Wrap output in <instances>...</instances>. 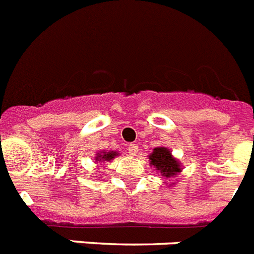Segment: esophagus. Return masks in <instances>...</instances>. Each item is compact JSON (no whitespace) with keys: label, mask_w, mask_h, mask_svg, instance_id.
<instances>
[{"label":"esophagus","mask_w":254,"mask_h":254,"mask_svg":"<svg viewBox=\"0 0 254 254\" xmlns=\"http://www.w3.org/2000/svg\"><path fill=\"white\" fill-rule=\"evenodd\" d=\"M137 151H138L137 143H129V145H128V152H129V155H132V156H134V155L137 154Z\"/></svg>","instance_id":"34e87169"}]
</instances>
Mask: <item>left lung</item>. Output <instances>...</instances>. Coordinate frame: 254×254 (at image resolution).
Segmentation results:
<instances>
[{"instance_id":"obj_1","label":"left lung","mask_w":254,"mask_h":254,"mask_svg":"<svg viewBox=\"0 0 254 254\" xmlns=\"http://www.w3.org/2000/svg\"><path fill=\"white\" fill-rule=\"evenodd\" d=\"M149 159L151 160V165L156 167V170H159L167 178L176 176L177 173L181 172L179 163L173 158L172 152L168 149H165V147H156V149H154Z\"/></svg>"}]
</instances>
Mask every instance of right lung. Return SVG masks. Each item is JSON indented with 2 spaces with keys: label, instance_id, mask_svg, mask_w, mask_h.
Wrapping results in <instances>:
<instances>
[{
  "label": "right lung",
  "instance_id": "1",
  "mask_svg": "<svg viewBox=\"0 0 254 254\" xmlns=\"http://www.w3.org/2000/svg\"><path fill=\"white\" fill-rule=\"evenodd\" d=\"M114 156H117V152H114V151L107 152V154H105V152H103V154H98V155H96V160H107V161H109V160H112V159H113Z\"/></svg>",
  "mask_w": 254,
  "mask_h": 254
}]
</instances>
